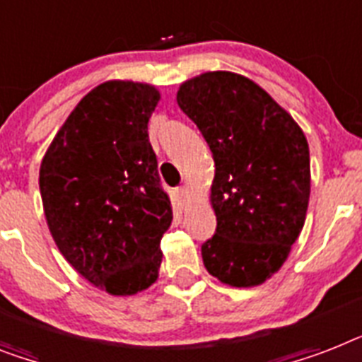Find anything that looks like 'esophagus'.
Masks as SVG:
<instances>
[{
    "label": "esophagus",
    "instance_id": "1",
    "mask_svg": "<svg viewBox=\"0 0 362 362\" xmlns=\"http://www.w3.org/2000/svg\"><path fill=\"white\" fill-rule=\"evenodd\" d=\"M176 193H178V197H180L182 201H184V199H187V187H178V189H176Z\"/></svg>",
    "mask_w": 362,
    "mask_h": 362
}]
</instances>
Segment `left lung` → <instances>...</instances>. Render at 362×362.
<instances>
[{
  "mask_svg": "<svg viewBox=\"0 0 362 362\" xmlns=\"http://www.w3.org/2000/svg\"><path fill=\"white\" fill-rule=\"evenodd\" d=\"M210 146L216 234L202 262L221 283L251 288L277 273L305 225L310 156L292 115L245 76L216 70L176 93Z\"/></svg>",
  "mask_w": 362,
  "mask_h": 362,
  "instance_id": "left-lung-1",
  "label": "left lung"
}]
</instances>
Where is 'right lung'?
I'll list each match as a JSON object with an SVG mask.
<instances>
[{
  "label": "right lung",
  "mask_w": 362,
  "mask_h": 362,
  "mask_svg": "<svg viewBox=\"0 0 362 362\" xmlns=\"http://www.w3.org/2000/svg\"><path fill=\"white\" fill-rule=\"evenodd\" d=\"M160 90L111 79L79 100L48 146L38 186L44 216L66 262L111 296L158 279L173 208L161 189L148 119Z\"/></svg>",
  "instance_id": "right-lung-1"
}]
</instances>
